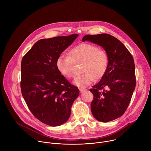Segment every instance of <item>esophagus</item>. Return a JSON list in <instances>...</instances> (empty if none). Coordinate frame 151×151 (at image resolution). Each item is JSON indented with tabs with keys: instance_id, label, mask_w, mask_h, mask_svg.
<instances>
[{
	"instance_id": "esophagus-1",
	"label": "esophagus",
	"mask_w": 151,
	"mask_h": 151,
	"mask_svg": "<svg viewBox=\"0 0 151 151\" xmlns=\"http://www.w3.org/2000/svg\"><path fill=\"white\" fill-rule=\"evenodd\" d=\"M79 91H80V93H83V92L86 90V89H85V88H79Z\"/></svg>"
}]
</instances>
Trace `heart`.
Returning a JSON list of instances; mask_svg holds the SVG:
<instances>
[{
  "label": "heart",
  "instance_id": "heart-1",
  "mask_svg": "<svg viewBox=\"0 0 151 151\" xmlns=\"http://www.w3.org/2000/svg\"><path fill=\"white\" fill-rule=\"evenodd\" d=\"M82 62L81 72L73 83L79 87L89 85L96 78L99 79L105 74L109 64L107 53L98 47L88 43H83L72 48L68 55L61 54L57 58L55 65L61 75L70 79L75 76L74 63Z\"/></svg>",
  "mask_w": 151,
  "mask_h": 151
}]
</instances>
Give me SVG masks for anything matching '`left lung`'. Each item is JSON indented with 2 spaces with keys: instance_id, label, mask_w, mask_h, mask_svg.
I'll use <instances>...</instances> for the list:
<instances>
[{
  "instance_id": "1",
  "label": "left lung",
  "mask_w": 151,
  "mask_h": 151,
  "mask_svg": "<svg viewBox=\"0 0 151 151\" xmlns=\"http://www.w3.org/2000/svg\"><path fill=\"white\" fill-rule=\"evenodd\" d=\"M101 47L108 55V68L90 91L94 99L91 110L98 121L107 122L121 116L130 102L136 87L133 58L122 43L111 35H87L82 41Z\"/></svg>"
}]
</instances>
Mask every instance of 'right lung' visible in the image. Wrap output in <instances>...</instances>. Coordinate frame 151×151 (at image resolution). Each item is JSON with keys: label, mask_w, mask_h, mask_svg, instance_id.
I'll list each match as a JSON object with an SVG mask.
<instances>
[{"label": "right lung", "mask_w": 151, "mask_h": 151, "mask_svg": "<svg viewBox=\"0 0 151 151\" xmlns=\"http://www.w3.org/2000/svg\"><path fill=\"white\" fill-rule=\"evenodd\" d=\"M78 36L73 34L37 41L23 57L21 90L33 115L47 125L56 127L69 118L79 90L60 74L58 57Z\"/></svg>", "instance_id": "1"}]
</instances>
